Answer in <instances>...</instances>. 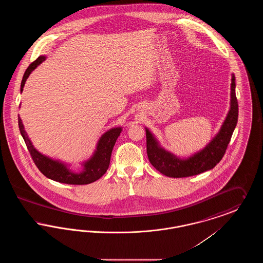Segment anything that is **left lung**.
Instances as JSON below:
<instances>
[{
    "instance_id": "8db88e82",
    "label": "left lung",
    "mask_w": 263,
    "mask_h": 263,
    "mask_svg": "<svg viewBox=\"0 0 263 263\" xmlns=\"http://www.w3.org/2000/svg\"><path fill=\"white\" fill-rule=\"evenodd\" d=\"M235 80V76L233 75L231 84V109L220 132L204 150L187 160L177 159L174 155L163 150L150 131L146 130L147 155L152 165L157 171L168 177H187L211 170L222 160L238 123V104Z\"/></svg>"
}]
</instances>
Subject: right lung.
<instances>
[{
  "label": "right lung",
  "mask_w": 263,
  "mask_h": 263,
  "mask_svg": "<svg viewBox=\"0 0 263 263\" xmlns=\"http://www.w3.org/2000/svg\"><path fill=\"white\" fill-rule=\"evenodd\" d=\"M44 59L45 58L42 56L38 57L37 59L31 63L28 66V68L25 70V75L23 77V81L21 85L22 91L24 89L25 81L28 78V76L30 75V73L37 67L40 63L44 61ZM18 128L22 136L25 140L27 150L29 152L31 159L37 166L38 170L46 177L50 178L52 180L67 183V184H76V185L91 183L100 179V177L106 173L110 163V157H111L113 147L122 130L120 127L113 128L111 130L107 131L105 134H103L102 137L100 138L96 154L88 163H85V171L82 174H74L71 171H69L65 164L56 161H52L49 158L38 153L37 151L33 148L30 140L28 139L25 133L24 125L20 116H18Z\"/></svg>",
  "instance_id": "add662e5"
}]
</instances>
